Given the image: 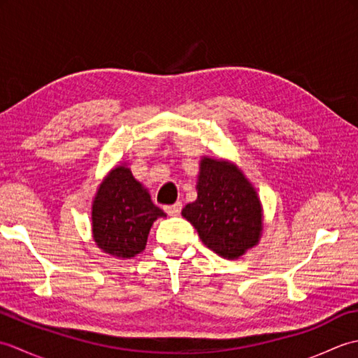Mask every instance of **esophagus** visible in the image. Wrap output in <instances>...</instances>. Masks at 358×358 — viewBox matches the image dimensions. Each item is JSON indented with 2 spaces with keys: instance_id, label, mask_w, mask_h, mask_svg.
<instances>
[{
  "instance_id": "34e87169",
  "label": "esophagus",
  "mask_w": 358,
  "mask_h": 358,
  "mask_svg": "<svg viewBox=\"0 0 358 358\" xmlns=\"http://www.w3.org/2000/svg\"><path fill=\"white\" fill-rule=\"evenodd\" d=\"M164 210H166V214H169L172 217L178 215L181 212V203L177 201L175 204H171V206H164Z\"/></svg>"
}]
</instances>
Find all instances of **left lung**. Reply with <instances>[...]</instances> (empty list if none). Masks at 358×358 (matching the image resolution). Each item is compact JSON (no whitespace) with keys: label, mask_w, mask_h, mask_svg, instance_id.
Returning a JSON list of instances; mask_svg holds the SVG:
<instances>
[{"label":"left lung","mask_w":358,"mask_h":358,"mask_svg":"<svg viewBox=\"0 0 358 358\" xmlns=\"http://www.w3.org/2000/svg\"><path fill=\"white\" fill-rule=\"evenodd\" d=\"M196 200L181 210L209 249L235 260L258 245L263 212L254 186L237 166L203 157L196 180Z\"/></svg>","instance_id":"left-lung-1"}]
</instances>
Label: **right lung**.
I'll return each instance as SVG.
<instances>
[{"label":"right lung","instance_id":"right-lung-1","mask_svg":"<svg viewBox=\"0 0 358 358\" xmlns=\"http://www.w3.org/2000/svg\"><path fill=\"white\" fill-rule=\"evenodd\" d=\"M164 212L150 200L148 189L126 164L106 175L92 203V232L96 246L115 258H131L144 250L148 235Z\"/></svg>","mask_w":358,"mask_h":358}]
</instances>
